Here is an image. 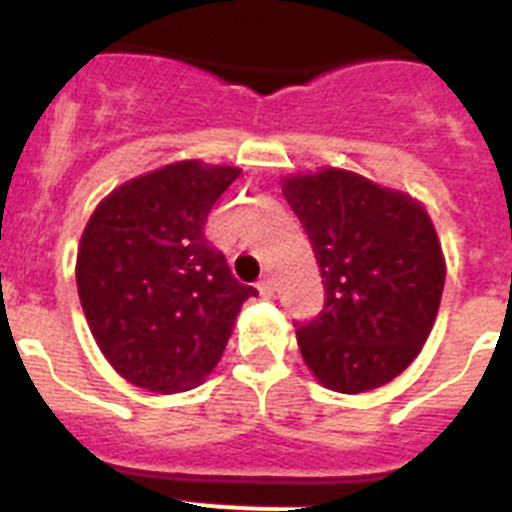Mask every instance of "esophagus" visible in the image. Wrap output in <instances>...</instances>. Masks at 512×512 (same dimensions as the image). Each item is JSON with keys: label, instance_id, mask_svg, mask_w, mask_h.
Returning <instances> with one entry per match:
<instances>
[{"label": "esophagus", "instance_id": "1", "mask_svg": "<svg viewBox=\"0 0 512 512\" xmlns=\"http://www.w3.org/2000/svg\"><path fill=\"white\" fill-rule=\"evenodd\" d=\"M274 292H277V284H274V279L271 277H264L259 282V295L261 297H274Z\"/></svg>", "mask_w": 512, "mask_h": 512}]
</instances>
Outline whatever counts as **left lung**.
Returning a JSON list of instances; mask_svg holds the SVG:
<instances>
[{
  "label": "left lung",
  "instance_id": "1",
  "mask_svg": "<svg viewBox=\"0 0 512 512\" xmlns=\"http://www.w3.org/2000/svg\"><path fill=\"white\" fill-rule=\"evenodd\" d=\"M325 287L318 318L297 325L302 361L325 390L359 395L400 377L436 323L446 259L423 202L323 166L282 176Z\"/></svg>",
  "mask_w": 512,
  "mask_h": 512
}]
</instances>
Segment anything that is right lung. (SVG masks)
Instances as JSON below:
<instances>
[{
    "mask_svg": "<svg viewBox=\"0 0 512 512\" xmlns=\"http://www.w3.org/2000/svg\"><path fill=\"white\" fill-rule=\"evenodd\" d=\"M238 166L174 161L112 189L76 253V289L104 359L156 395L200 387L256 295L207 243L205 223Z\"/></svg>",
    "mask_w": 512,
    "mask_h": 512,
    "instance_id": "1",
    "label": "right lung"
}]
</instances>
